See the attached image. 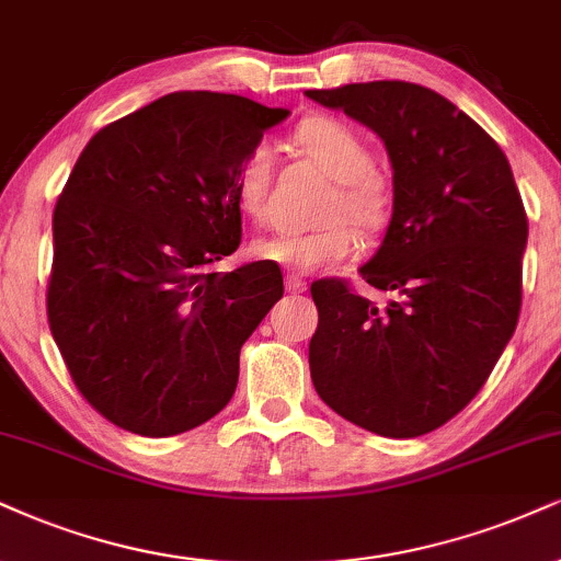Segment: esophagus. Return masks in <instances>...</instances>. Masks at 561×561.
<instances>
[{
  "instance_id": "34e87169",
  "label": "esophagus",
  "mask_w": 561,
  "mask_h": 561,
  "mask_svg": "<svg viewBox=\"0 0 561 561\" xmlns=\"http://www.w3.org/2000/svg\"><path fill=\"white\" fill-rule=\"evenodd\" d=\"M286 291L288 294H304L307 291V280L299 275H286Z\"/></svg>"
}]
</instances>
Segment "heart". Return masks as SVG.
<instances>
[{
  "label": "heart",
  "instance_id": "heart-1",
  "mask_svg": "<svg viewBox=\"0 0 561 561\" xmlns=\"http://www.w3.org/2000/svg\"><path fill=\"white\" fill-rule=\"evenodd\" d=\"M291 140L324 174L335 179V190L322 207L328 224L312 231H275L254 241V257L288 270H317L330 262L354 257L362 247V231H379L392 210V186L382 171L371 165L369 145L354 127L335 116H312L294 129ZM273 153L267 145H254L233 171V195L249 218L267 213Z\"/></svg>",
  "mask_w": 561,
  "mask_h": 561
}]
</instances>
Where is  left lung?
Instances as JSON below:
<instances>
[{
    "label": "left lung",
    "instance_id": "8db88e82",
    "mask_svg": "<svg viewBox=\"0 0 561 561\" xmlns=\"http://www.w3.org/2000/svg\"><path fill=\"white\" fill-rule=\"evenodd\" d=\"M385 142L392 218L358 270L379 307L348 280L312 283L309 343L317 396L382 437L434 432L476 398L515 333L528 216L502 148L445 95L375 80L307 90Z\"/></svg>",
    "mask_w": 561,
    "mask_h": 561
}]
</instances>
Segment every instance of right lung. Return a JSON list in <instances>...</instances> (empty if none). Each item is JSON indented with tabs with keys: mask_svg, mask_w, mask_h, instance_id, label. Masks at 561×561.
<instances>
[{
	"mask_svg": "<svg viewBox=\"0 0 561 561\" xmlns=\"http://www.w3.org/2000/svg\"><path fill=\"white\" fill-rule=\"evenodd\" d=\"M286 108L179 90L99 129L54 207L48 328L80 396L142 437L224 411L239 351L283 296L275 262L231 273L233 171Z\"/></svg>",
	"mask_w": 561,
	"mask_h": 561,
	"instance_id": "add662e5",
	"label": "right lung"
}]
</instances>
